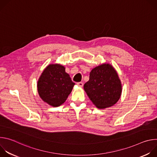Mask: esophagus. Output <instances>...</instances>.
I'll return each instance as SVG.
<instances>
[{
  "label": "esophagus",
  "mask_w": 157,
  "mask_h": 157,
  "mask_svg": "<svg viewBox=\"0 0 157 157\" xmlns=\"http://www.w3.org/2000/svg\"><path fill=\"white\" fill-rule=\"evenodd\" d=\"M77 84H78V86H79V87H82L83 85H84L83 82H79L77 83Z\"/></svg>",
  "instance_id": "esophagus-1"
}]
</instances>
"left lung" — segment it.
<instances>
[{"mask_svg": "<svg viewBox=\"0 0 157 157\" xmlns=\"http://www.w3.org/2000/svg\"><path fill=\"white\" fill-rule=\"evenodd\" d=\"M89 98L99 109L114 105L120 99L122 84L114 67L104 63L93 68L84 85Z\"/></svg>", "mask_w": 157, "mask_h": 157, "instance_id": "1", "label": "left lung"}]
</instances>
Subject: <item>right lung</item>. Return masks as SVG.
Here are the masks:
<instances>
[{"label":"right lung","mask_w":157,"mask_h":157,"mask_svg":"<svg viewBox=\"0 0 157 157\" xmlns=\"http://www.w3.org/2000/svg\"><path fill=\"white\" fill-rule=\"evenodd\" d=\"M75 83L59 64H51L44 70L37 83L41 99L53 107L63 104L71 93Z\"/></svg>","instance_id":"right-lung-1"}]
</instances>
